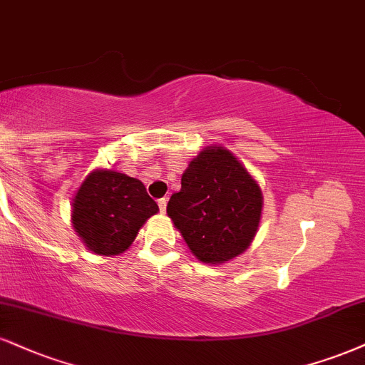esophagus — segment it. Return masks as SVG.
<instances>
[{"instance_id": "esophagus-1", "label": "esophagus", "mask_w": 365, "mask_h": 365, "mask_svg": "<svg viewBox=\"0 0 365 365\" xmlns=\"http://www.w3.org/2000/svg\"><path fill=\"white\" fill-rule=\"evenodd\" d=\"M166 204H168V200H166L165 197H163V199L158 200V205H160V210H161V212H166Z\"/></svg>"}]
</instances>
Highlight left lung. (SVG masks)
<instances>
[{
	"mask_svg": "<svg viewBox=\"0 0 365 365\" xmlns=\"http://www.w3.org/2000/svg\"><path fill=\"white\" fill-rule=\"evenodd\" d=\"M263 197L230 149L207 146L188 163L166 212L200 262L219 265L247 250L258 231Z\"/></svg>",
	"mask_w": 365,
	"mask_h": 365,
	"instance_id": "8db88e82",
	"label": "left lung"
}]
</instances>
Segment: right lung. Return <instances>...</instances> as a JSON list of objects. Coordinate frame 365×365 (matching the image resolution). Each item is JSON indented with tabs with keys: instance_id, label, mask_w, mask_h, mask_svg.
I'll list each match as a JSON object with an SVG mask.
<instances>
[{
	"instance_id": "1",
	"label": "right lung",
	"mask_w": 365,
	"mask_h": 365,
	"mask_svg": "<svg viewBox=\"0 0 365 365\" xmlns=\"http://www.w3.org/2000/svg\"><path fill=\"white\" fill-rule=\"evenodd\" d=\"M158 210L140 180L113 170H95L74 195L71 222L90 252L112 257L133 245L138 231Z\"/></svg>"
}]
</instances>
